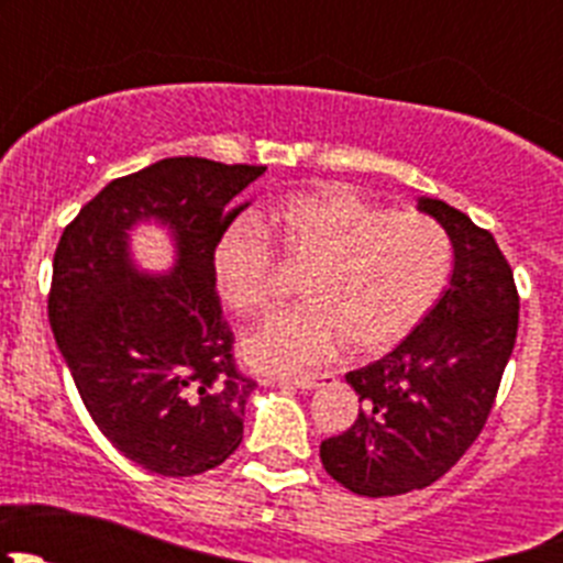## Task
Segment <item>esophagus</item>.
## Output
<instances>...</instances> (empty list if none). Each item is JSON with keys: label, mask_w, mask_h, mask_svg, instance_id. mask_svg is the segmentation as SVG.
I'll list each match as a JSON object with an SVG mask.
<instances>
[{"label": "esophagus", "mask_w": 563, "mask_h": 563, "mask_svg": "<svg viewBox=\"0 0 563 563\" xmlns=\"http://www.w3.org/2000/svg\"><path fill=\"white\" fill-rule=\"evenodd\" d=\"M327 378H332L329 373H323V376H286L280 378V384H286V387H297V389H316L321 387Z\"/></svg>", "instance_id": "1"}]
</instances>
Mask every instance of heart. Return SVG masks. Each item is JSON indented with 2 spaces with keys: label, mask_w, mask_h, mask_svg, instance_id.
I'll use <instances>...</instances> for the list:
<instances>
[{
  "label": "heart",
  "mask_w": 563,
  "mask_h": 563,
  "mask_svg": "<svg viewBox=\"0 0 563 563\" xmlns=\"http://www.w3.org/2000/svg\"><path fill=\"white\" fill-rule=\"evenodd\" d=\"M269 236L286 264L305 272V305L242 343L250 365L266 373L321 365L340 345L351 356L395 349L435 308L452 272V242L439 220L387 212L349 187H327L220 234L214 288L234 313L266 316L283 302Z\"/></svg>",
  "instance_id": "1"
}]
</instances>
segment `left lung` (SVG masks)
Returning a JSON list of instances; mask_svg holds the SVG:
<instances>
[{
	"label": "left lung",
	"instance_id": "left-lung-1",
	"mask_svg": "<svg viewBox=\"0 0 563 563\" xmlns=\"http://www.w3.org/2000/svg\"><path fill=\"white\" fill-rule=\"evenodd\" d=\"M450 234V288L378 362L345 373L360 417L321 441V463L356 496H400L444 476L482 433L518 338V288L490 231L439 198H419Z\"/></svg>",
	"mask_w": 563,
	"mask_h": 563
}]
</instances>
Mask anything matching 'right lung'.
Wrapping results in <instances>:
<instances>
[{
	"mask_svg": "<svg viewBox=\"0 0 563 563\" xmlns=\"http://www.w3.org/2000/svg\"><path fill=\"white\" fill-rule=\"evenodd\" d=\"M264 172L166 157L108 181L56 245V345L100 433L152 474H203L242 444L255 382L234 365L212 250L247 207L236 196ZM139 222L169 231L174 271L137 269L129 231Z\"/></svg>",
	"mask_w": 563,
	"mask_h": 563,
	"instance_id": "obj_1",
	"label": "right lung"
}]
</instances>
